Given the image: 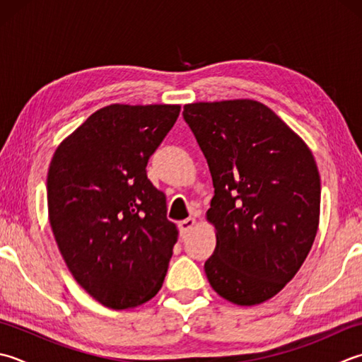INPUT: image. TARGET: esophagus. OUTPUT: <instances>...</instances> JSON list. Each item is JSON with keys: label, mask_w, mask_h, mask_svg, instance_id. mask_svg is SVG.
<instances>
[{"label": "esophagus", "mask_w": 362, "mask_h": 362, "mask_svg": "<svg viewBox=\"0 0 362 362\" xmlns=\"http://www.w3.org/2000/svg\"><path fill=\"white\" fill-rule=\"evenodd\" d=\"M196 226V219L194 218H187L183 219V221L179 223V229H180V233H187L189 232L191 229H193Z\"/></svg>", "instance_id": "1"}]
</instances>
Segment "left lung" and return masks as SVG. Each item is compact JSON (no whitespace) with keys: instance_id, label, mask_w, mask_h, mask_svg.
Wrapping results in <instances>:
<instances>
[{"instance_id":"left-lung-1","label":"left lung","mask_w":362,"mask_h":362,"mask_svg":"<svg viewBox=\"0 0 362 362\" xmlns=\"http://www.w3.org/2000/svg\"><path fill=\"white\" fill-rule=\"evenodd\" d=\"M214 180L207 219L216 229L204 270L238 306L281 292L313 247L320 218V175L306 143L264 103L183 106Z\"/></svg>"}]
</instances>
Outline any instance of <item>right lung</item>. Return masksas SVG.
<instances>
[{"instance_id":"obj_1","label":"right lung","mask_w":362,"mask_h":362,"mask_svg":"<svg viewBox=\"0 0 362 362\" xmlns=\"http://www.w3.org/2000/svg\"><path fill=\"white\" fill-rule=\"evenodd\" d=\"M179 112V105L105 106L49 163L54 240L75 281L106 308L139 306L165 281L179 232L146 166Z\"/></svg>"}]
</instances>
